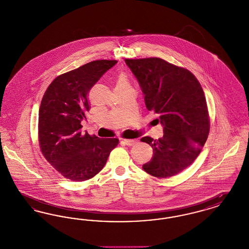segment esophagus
I'll return each instance as SVG.
<instances>
[{"instance_id":"esophagus-1","label":"esophagus","mask_w":249,"mask_h":249,"mask_svg":"<svg viewBox=\"0 0 249 249\" xmlns=\"http://www.w3.org/2000/svg\"><path fill=\"white\" fill-rule=\"evenodd\" d=\"M122 142L126 143L127 145H133L134 143L137 142V140H133V139H122Z\"/></svg>"}]
</instances>
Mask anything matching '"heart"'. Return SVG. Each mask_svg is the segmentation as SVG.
I'll use <instances>...</instances> for the list:
<instances>
[{"label":"heart","instance_id":"b5f03b06","mask_svg":"<svg viewBox=\"0 0 249 249\" xmlns=\"http://www.w3.org/2000/svg\"><path fill=\"white\" fill-rule=\"evenodd\" d=\"M120 85H129L128 84V79H127L125 74H121L119 76V81H118V85L117 86H120Z\"/></svg>","mask_w":249,"mask_h":249}]
</instances>
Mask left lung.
I'll list each match as a JSON object with an SVG mask.
<instances>
[{"mask_svg": "<svg viewBox=\"0 0 249 249\" xmlns=\"http://www.w3.org/2000/svg\"><path fill=\"white\" fill-rule=\"evenodd\" d=\"M125 62L139 82L147 110L157 114L163 125L161 138L141 139L153 148L152 159L142 169L155 178L174 177L192 164L209 134V113L201 84L188 69L160 58Z\"/></svg>", "mask_w": 249, "mask_h": 249, "instance_id": "obj_1", "label": "left lung"}]
</instances>
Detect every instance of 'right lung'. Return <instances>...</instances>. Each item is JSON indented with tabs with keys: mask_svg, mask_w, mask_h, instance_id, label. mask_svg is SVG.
<instances>
[{
	"mask_svg": "<svg viewBox=\"0 0 249 249\" xmlns=\"http://www.w3.org/2000/svg\"><path fill=\"white\" fill-rule=\"evenodd\" d=\"M118 61L100 59L57 76L48 86L39 108L38 140L45 159L61 176L81 182L95 177L107 163L119 139H101L81 130L88 94Z\"/></svg>",
	"mask_w": 249,
	"mask_h": 249,
	"instance_id": "1",
	"label": "right lung"
}]
</instances>
